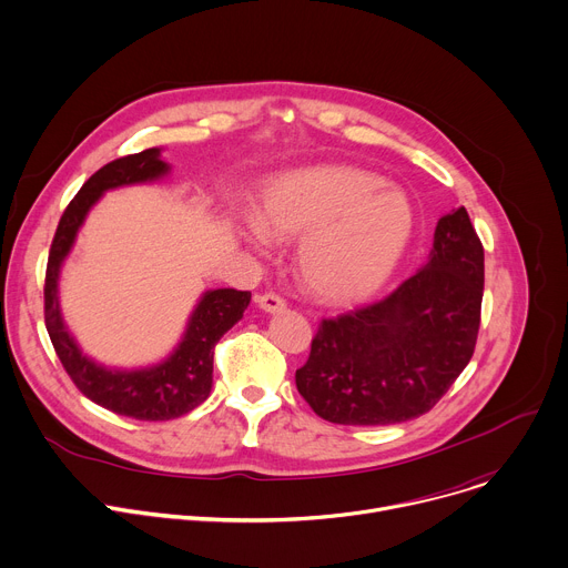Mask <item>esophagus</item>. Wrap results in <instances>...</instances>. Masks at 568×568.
Wrapping results in <instances>:
<instances>
[{"label":"esophagus","mask_w":568,"mask_h":568,"mask_svg":"<svg viewBox=\"0 0 568 568\" xmlns=\"http://www.w3.org/2000/svg\"><path fill=\"white\" fill-rule=\"evenodd\" d=\"M257 304L266 313H282L286 308V300L280 297L277 293H264L257 297Z\"/></svg>","instance_id":"1"}]
</instances>
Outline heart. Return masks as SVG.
<instances>
[{
    "label": "heart",
    "mask_w": 568,
    "mask_h": 568,
    "mask_svg": "<svg viewBox=\"0 0 568 568\" xmlns=\"http://www.w3.org/2000/svg\"><path fill=\"white\" fill-rule=\"evenodd\" d=\"M415 214L397 189L358 166L321 164L282 173L262 194L245 236L295 241L304 284L321 300L347 304L379 288L413 236Z\"/></svg>",
    "instance_id": "obj_1"
}]
</instances>
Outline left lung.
<instances>
[{
  "label": "left lung",
  "mask_w": 568,
  "mask_h": 568,
  "mask_svg": "<svg viewBox=\"0 0 568 568\" xmlns=\"http://www.w3.org/2000/svg\"><path fill=\"white\" fill-rule=\"evenodd\" d=\"M485 284L465 207L437 221L424 268L384 300L323 321L295 386L334 424L386 426L428 413L471 361Z\"/></svg>",
  "instance_id": "left-lung-1"
}]
</instances>
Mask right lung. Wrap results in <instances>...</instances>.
I'll use <instances>...</instances> for the list:
<instances>
[{"label": "right lung", "instance_id": "right-lung-1", "mask_svg": "<svg viewBox=\"0 0 568 568\" xmlns=\"http://www.w3.org/2000/svg\"><path fill=\"white\" fill-rule=\"evenodd\" d=\"M169 169L171 166L160 160V149H146L101 166L62 212L44 275V325L70 379L94 404L144 422L175 419L210 397L214 347L221 336L243 318V311L250 304V291H205L189 316L178 347L162 363L138 369H112L88 358L62 323L58 277L88 212L108 189L153 182L166 175Z\"/></svg>", "mask_w": 568, "mask_h": 568}]
</instances>
